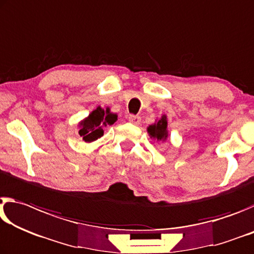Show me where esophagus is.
<instances>
[{
  "label": "esophagus",
  "instance_id": "1",
  "mask_svg": "<svg viewBox=\"0 0 254 254\" xmlns=\"http://www.w3.org/2000/svg\"><path fill=\"white\" fill-rule=\"evenodd\" d=\"M128 122L132 125H139L140 124V117L139 116H135V115H130L129 117H128Z\"/></svg>",
  "mask_w": 254,
  "mask_h": 254
}]
</instances>
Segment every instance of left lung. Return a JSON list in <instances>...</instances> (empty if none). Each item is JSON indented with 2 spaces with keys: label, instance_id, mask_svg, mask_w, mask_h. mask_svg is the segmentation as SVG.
Masks as SVG:
<instances>
[{
  "label": "left lung",
  "instance_id": "left-lung-1",
  "mask_svg": "<svg viewBox=\"0 0 254 254\" xmlns=\"http://www.w3.org/2000/svg\"><path fill=\"white\" fill-rule=\"evenodd\" d=\"M166 127H168V122H166V117L164 116L156 124L151 125L147 128V131L149 136L153 137V138H156L157 140H164L168 137Z\"/></svg>",
  "mask_w": 254,
  "mask_h": 254
}]
</instances>
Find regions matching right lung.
Returning <instances> with one entry per match:
<instances>
[{"instance_id":"right-lung-1","label":"right lung","mask_w":254,"mask_h":254,"mask_svg":"<svg viewBox=\"0 0 254 254\" xmlns=\"http://www.w3.org/2000/svg\"><path fill=\"white\" fill-rule=\"evenodd\" d=\"M116 120H117V115L111 114L109 108L103 110L101 107H98L91 112L88 118L78 125L80 126L78 134L85 142H93L103 136V128L108 125L115 124Z\"/></svg>"}]
</instances>
